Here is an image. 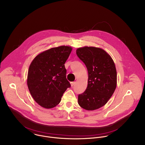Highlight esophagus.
Returning <instances> with one entry per match:
<instances>
[{
    "mask_svg": "<svg viewBox=\"0 0 145 145\" xmlns=\"http://www.w3.org/2000/svg\"><path fill=\"white\" fill-rule=\"evenodd\" d=\"M70 83H71V86H73L75 84V82H70Z\"/></svg>",
    "mask_w": 145,
    "mask_h": 145,
    "instance_id": "1",
    "label": "esophagus"
}]
</instances>
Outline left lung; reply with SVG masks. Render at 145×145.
I'll return each instance as SVG.
<instances>
[{
    "label": "left lung",
    "instance_id": "8db88e82",
    "mask_svg": "<svg viewBox=\"0 0 145 145\" xmlns=\"http://www.w3.org/2000/svg\"><path fill=\"white\" fill-rule=\"evenodd\" d=\"M76 52L88 73L87 87L78 95V104L87 110L99 109L108 102L116 88L114 63L105 50L99 48L84 46Z\"/></svg>",
    "mask_w": 145,
    "mask_h": 145
}]
</instances>
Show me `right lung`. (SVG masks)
<instances>
[{"label": "right lung", "instance_id": "right-lung-1", "mask_svg": "<svg viewBox=\"0 0 145 145\" xmlns=\"http://www.w3.org/2000/svg\"><path fill=\"white\" fill-rule=\"evenodd\" d=\"M71 50L72 48L67 46L53 48L37 55L31 63L27 78L28 89L42 107H55L71 87L66 79L65 63Z\"/></svg>", "mask_w": 145, "mask_h": 145}]
</instances>
